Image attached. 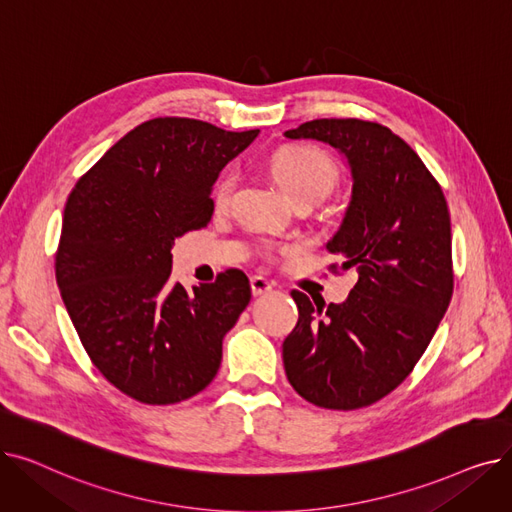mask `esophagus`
<instances>
[{"label": "esophagus", "mask_w": 512, "mask_h": 512, "mask_svg": "<svg viewBox=\"0 0 512 512\" xmlns=\"http://www.w3.org/2000/svg\"><path fill=\"white\" fill-rule=\"evenodd\" d=\"M251 290H253L255 297H261V294L274 290V282L265 280L263 276H253V278H251Z\"/></svg>", "instance_id": "esophagus-1"}]
</instances>
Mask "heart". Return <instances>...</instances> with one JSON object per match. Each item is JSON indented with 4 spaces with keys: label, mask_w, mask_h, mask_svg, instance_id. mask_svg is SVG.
<instances>
[{
    "label": "heart",
    "mask_w": 512,
    "mask_h": 512,
    "mask_svg": "<svg viewBox=\"0 0 512 512\" xmlns=\"http://www.w3.org/2000/svg\"><path fill=\"white\" fill-rule=\"evenodd\" d=\"M272 174L288 199L315 195L324 199L336 182L334 164L317 149L288 147L274 155ZM234 188V176L226 174L215 188V203L226 205Z\"/></svg>",
    "instance_id": "heart-1"
}]
</instances>
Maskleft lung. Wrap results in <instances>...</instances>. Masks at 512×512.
<instances>
[{
	"label": "left lung",
	"instance_id": "left-lung-1",
	"mask_svg": "<svg viewBox=\"0 0 512 512\" xmlns=\"http://www.w3.org/2000/svg\"><path fill=\"white\" fill-rule=\"evenodd\" d=\"M286 139L334 147L351 174V199L326 242L359 280L342 303L292 290L299 324L282 344L286 378L324 409L369 407L390 394L436 334L452 297L450 215L419 155L375 122L324 118Z\"/></svg>",
	"mask_w": 512,
	"mask_h": 512
}]
</instances>
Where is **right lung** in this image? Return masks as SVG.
<instances>
[{
  "label": "right lung",
  "mask_w": 512,
  "mask_h": 512,
  "mask_svg": "<svg viewBox=\"0 0 512 512\" xmlns=\"http://www.w3.org/2000/svg\"><path fill=\"white\" fill-rule=\"evenodd\" d=\"M259 130L191 118L139 124L76 182L56 255L66 311L95 367L147 405H174L209 386L222 340L251 301L228 270L188 292L172 282L174 240L209 224L211 191Z\"/></svg>",
  "instance_id": "obj_1"
}]
</instances>
